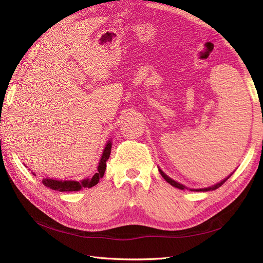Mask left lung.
<instances>
[{
  "instance_id": "1",
  "label": "left lung",
  "mask_w": 263,
  "mask_h": 263,
  "mask_svg": "<svg viewBox=\"0 0 263 263\" xmlns=\"http://www.w3.org/2000/svg\"><path fill=\"white\" fill-rule=\"evenodd\" d=\"M159 172H160V174H161V176H162V178L166 181V182H168L169 183V184H171L172 186H174V187H177V189H180V190H184V187L185 186H183L182 184H180V183H178V182H176V181H174V180H172V179H170L168 176H165V174L161 171V170H159ZM233 174V173H232ZM232 174H230V176L229 177H227L226 179H224V180H222L221 182H219V183H217V184L216 185H214V186H212V187H208V189H202V190H197V191H211V190H216V189H218L219 186H221L222 184H224V183L230 178V177H232Z\"/></svg>"
}]
</instances>
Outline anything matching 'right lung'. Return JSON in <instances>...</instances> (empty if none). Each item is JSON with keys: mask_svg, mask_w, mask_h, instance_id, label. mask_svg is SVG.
Wrapping results in <instances>:
<instances>
[{"mask_svg": "<svg viewBox=\"0 0 263 263\" xmlns=\"http://www.w3.org/2000/svg\"><path fill=\"white\" fill-rule=\"evenodd\" d=\"M110 148H112V144L110 141L107 142V145L103 151V155L101 158V161L98 166V172L94 174L91 179H85L83 181H57L52 179H44L43 184L47 187H49L54 191H60V192H73V191H80L83 187H92L97 185L100 179L104 176V172L106 170V161L110 155Z\"/></svg>", "mask_w": 263, "mask_h": 263, "instance_id": "add662e5", "label": "right lung"}]
</instances>
